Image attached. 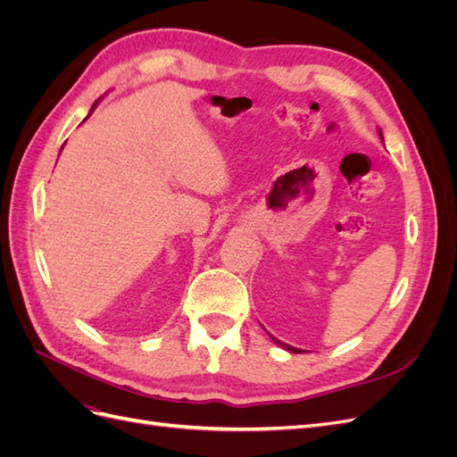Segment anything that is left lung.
<instances>
[{
    "label": "left lung",
    "mask_w": 457,
    "mask_h": 457,
    "mask_svg": "<svg viewBox=\"0 0 457 457\" xmlns=\"http://www.w3.org/2000/svg\"><path fill=\"white\" fill-rule=\"evenodd\" d=\"M379 135H381V131H379ZM381 141H383V135H381ZM272 337V336H270ZM272 341L276 343V345H280V347H284L286 351H289V353H301L299 349H295V347H292V345H286V343H282V341H278L276 337H272Z\"/></svg>",
    "instance_id": "8db88e82"
}]
</instances>
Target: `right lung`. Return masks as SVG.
Instances as JSON below:
<instances>
[{"label": "right lung", "instance_id": "obj_1", "mask_svg": "<svg viewBox=\"0 0 457 457\" xmlns=\"http://www.w3.org/2000/svg\"><path fill=\"white\" fill-rule=\"evenodd\" d=\"M95 106H96V103L91 106V112H93V110H95ZM91 112H89V116H91Z\"/></svg>", "mask_w": 457, "mask_h": 457}]
</instances>
